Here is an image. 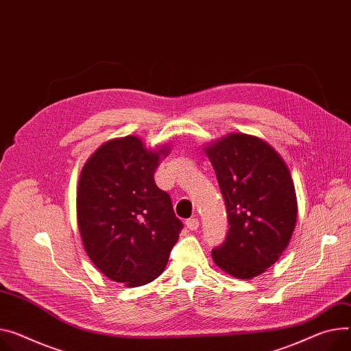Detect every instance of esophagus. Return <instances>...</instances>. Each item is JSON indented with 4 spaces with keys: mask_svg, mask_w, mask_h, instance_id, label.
Instances as JSON below:
<instances>
[{
    "mask_svg": "<svg viewBox=\"0 0 351 351\" xmlns=\"http://www.w3.org/2000/svg\"><path fill=\"white\" fill-rule=\"evenodd\" d=\"M185 225H186V228L190 229V230H197L198 226H199V221L197 218H191V219H186L185 221Z\"/></svg>",
    "mask_w": 351,
    "mask_h": 351,
    "instance_id": "1",
    "label": "esophagus"
}]
</instances>
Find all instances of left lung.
<instances>
[{
  "label": "left lung",
  "instance_id": "1",
  "mask_svg": "<svg viewBox=\"0 0 351 351\" xmlns=\"http://www.w3.org/2000/svg\"><path fill=\"white\" fill-rule=\"evenodd\" d=\"M225 199L229 230L213 263L226 274L250 280L287 249L296 223V194L282 157L265 141L229 133L204 147Z\"/></svg>",
  "mask_w": 351,
  "mask_h": 351
}]
</instances>
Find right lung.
<instances>
[{
  "label": "right lung",
  "mask_w": 351,
  "mask_h": 351,
  "mask_svg": "<svg viewBox=\"0 0 351 351\" xmlns=\"http://www.w3.org/2000/svg\"><path fill=\"white\" fill-rule=\"evenodd\" d=\"M169 146L147 149L138 136L101 145L80 174L77 223L99 271L126 287H141L165 271L182 229L170 195L154 182Z\"/></svg>",
  "instance_id": "right-lung-1"
}]
</instances>
